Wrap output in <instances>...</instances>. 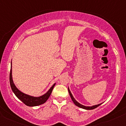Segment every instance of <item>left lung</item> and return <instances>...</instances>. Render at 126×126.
Segmentation results:
<instances>
[{
    "label": "left lung",
    "mask_w": 126,
    "mask_h": 126,
    "mask_svg": "<svg viewBox=\"0 0 126 126\" xmlns=\"http://www.w3.org/2000/svg\"><path fill=\"white\" fill-rule=\"evenodd\" d=\"M68 92H69V93L70 97H71V99L72 100V101L74 103V104L75 105H77V106H78V107L84 109V110H93V109L96 108L97 107H98V106H100V105L102 104V103H100V104L96 105H94V106H84V105H81V103H79V102H77V100L75 99V98L74 97V96H73V95L72 94L71 92H70V90H69V87H68Z\"/></svg>",
    "instance_id": "left-lung-1"
}]
</instances>
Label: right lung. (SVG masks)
Returning <instances> with one entry per match:
<instances>
[{
    "label": "right lung",
    "mask_w": 126,
    "mask_h": 126,
    "mask_svg": "<svg viewBox=\"0 0 126 126\" xmlns=\"http://www.w3.org/2000/svg\"><path fill=\"white\" fill-rule=\"evenodd\" d=\"M9 81H10L11 87L12 92L15 94V95L19 99L23 102L26 105L29 106H39L40 105H42L45 103L47 100H48L49 97L50 96L51 94L52 90L54 87L56 83L54 84L49 89V90L45 94H43L42 96L39 97H34L30 96V95L26 94L24 93L21 92L16 87V86L14 83L13 82L12 79V62H11V71L10 74H9Z\"/></svg>",
    "instance_id": "obj_1"
}]
</instances>
